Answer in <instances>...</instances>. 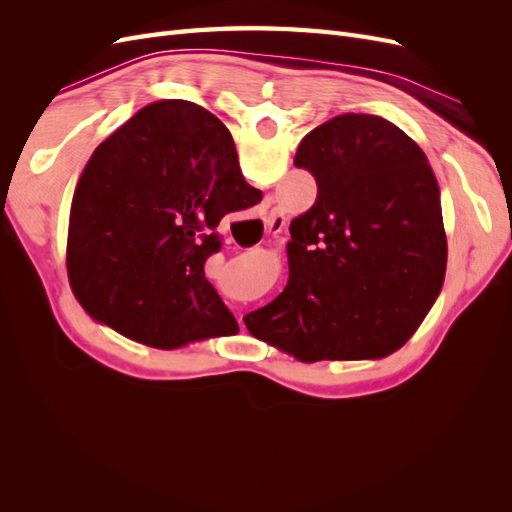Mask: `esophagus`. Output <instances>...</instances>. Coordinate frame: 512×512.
<instances>
[{"mask_svg": "<svg viewBox=\"0 0 512 512\" xmlns=\"http://www.w3.org/2000/svg\"><path fill=\"white\" fill-rule=\"evenodd\" d=\"M284 226H286V215L280 209H271L265 220V230L269 235H277V232H282Z\"/></svg>", "mask_w": 512, "mask_h": 512, "instance_id": "1", "label": "esophagus"}]
</instances>
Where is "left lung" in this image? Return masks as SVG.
<instances>
[{
	"label": "left lung",
	"instance_id": "obj_1",
	"mask_svg": "<svg viewBox=\"0 0 512 512\" xmlns=\"http://www.w3.org/2000/svg\"><path fill=\"white\" fill-rule=\"evenodd\" d=\"M294 166L314 175L316 203L290 224L286 288L245 327L303 363L395 352L446 271L440 188L423 149L391 121L348 113L309 132Z\"/></svg>",
	"mask_w": 512,
	"mask_h": 512
}]
</instances>
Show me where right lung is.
<instances>
[{"label":"right lung","mask_w":512,"mask_h":512,"mask_svg":"<svg viewBox=\"0 0 512 512\" xmlns=\"http://www.w3.org/2000/svg\"><path fill=\"white\" fill-rule=\"evenodd\" d=\"M262 198L224 123L188 100L141 108L89 158L74 190L66 265L85 312L151 348L232 335L205 277L224 215Z\"/></svg>","instance_id":"right-lung-1"}]
</instances>
